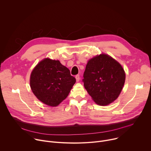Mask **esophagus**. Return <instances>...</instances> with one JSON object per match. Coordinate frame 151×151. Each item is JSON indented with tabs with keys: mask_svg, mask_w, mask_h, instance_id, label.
Instances as JSON below:
<instances>
[{
	"mask_svg": "<svg viewBox=\"0 0 151 151\" xmlns=\"http://www.w3.org/2000/svg\"><path fill=\"white\" fill-rule=\"evenodd\" d=\"M75 78H76V81H77V82H79V80H80V76H79V75H76Z\"/></svg>",
	"mask_w": 151,
	"mask_h": 151,
	"instance_id": "obj_1",
	"label": "esophagus"
}]
</instances>
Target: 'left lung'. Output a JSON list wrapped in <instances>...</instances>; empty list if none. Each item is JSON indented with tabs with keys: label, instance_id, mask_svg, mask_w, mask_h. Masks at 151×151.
<instances>
[{
	"label": "left lung",
	"instance_id": "obj_1",
	"mask_svg": "<svg viewBox=\"0 0 151 151\" xmlns=\"http://www.w3.org/2000/svg\"><path fill=\"white\" fill-rule=\"evenodd\" d=\"M83 78L84 87L93 100L106 106L119 96L125 74L118 62L106 54H101L88 61Z\"/></svg>",
	"mask_w": 151,
	"mask_h": 151
}]
</instances>
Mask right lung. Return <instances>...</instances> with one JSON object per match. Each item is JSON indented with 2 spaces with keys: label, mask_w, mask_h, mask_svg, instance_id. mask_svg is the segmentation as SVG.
<instances>
[{
  "label": "right lung",
  "mask_w": 151,
  "mask_h": 151,
  "mask_svg": "<svg viewBox=\"0 0 151 151\" xmlns=\"http://www.w3.org/2000/svg\"><path fill=\"white\" fill-rule=\"evenodd\" d=\"M30 81L31 89L40 101L57 106L68 97L76 79L58 60L46 58L37 64Z\"/></svg>",
  "instance_id": "right-lung-1"
}]
</instances>
